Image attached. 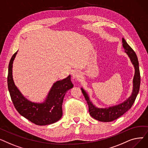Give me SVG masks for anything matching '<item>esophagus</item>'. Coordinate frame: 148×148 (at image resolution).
<instances>
[{
    "label": "esophagus",
    "instance_id": "obj_1",
    "mask_svg": "<svg viewBox=\"0 0 148 148\" xmlns=\"http://www.w3.org/2000/svg\"><path fill=\"white\" fill-rule=\"evenodd\" d=\"M73 76L74 79H77V80H79L81 78L82 75L79 71H74L73 74Z\"/></svg>",
    "mask_w": 148,
    "mask_h": 148
}]
</instances>
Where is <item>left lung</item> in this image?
I'll list each match as a JSON object with an SVG mask.
<instances>
[{
	"mask_svg": "<svg viewBox=\"0 0 148 148\" xmlns=\"http://www.w3.org/2000/svg\"><path fill=\"white\" fill-rule=\"evenodd\" d=\"M122 43L123 47L125 53L128 55L135 68V74L133 79V90L131 96L125 101L118 106L110 107L109 108H99L93 105L86 93L82 88L83 95L89 106L90 115L93 118L101 122L113 121L126 113L134 104L139 91L140 85V75L138 61L137 55L133 49L127 44L123 38H122Z\"/></svg>",
	"mask_w": 148,
	"mask_h": 148,
	"instance_id": "8db88e82",
	"label": "left lung"
}]
</instances>
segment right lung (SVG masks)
I'll use <instances>...</instances> for the list:
<instances>
[{"instance_id": "obj_1", "label": "right lung", "mask_w": 148, "mask_h": 148, "mask_svg": "<svg viewBox=\"0 0 148 148\" xmlns=\"http://www.w3.org/2000/svg\"><path fill=\"white\" fill-rule=\"evenodd\" d=\"M15 52L11 58L8 66V88L15 109L23 117L38 125H46L58 121L62 116V105L66 92L73 88L71 77L54 83L47 98L43 103L30 102L22 95L14 84L12 69Z\"/></svg>"}]
</instances>
